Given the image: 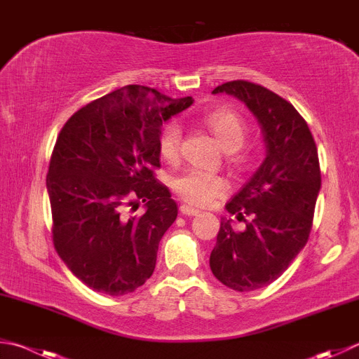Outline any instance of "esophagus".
I'll list each match as a JSON object with an SVG mask.
<instances>
[{"label": "esophagus", "instance_id": "1", "mask_svg": "<svg viewBox=\"0 0 359 359\" xmlns=\"http://www.w3.org/2000/svg\"><path fill=\"white\" fill-rule=\"evenodd\" d=\"M180 213L185 215V217H196V215H199V210L184 204V205H180Z\"/></svg>", "mask_w": 359, "mask_h": 359}]
</instances>
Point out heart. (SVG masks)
<instances>
[{"instance_id": "1", "label": "heart", "mask_w": 359, "mask_h": 359, "mask_svg": "<svg viewBox=\"0 0 359 359\" xmlns=\"http://www.w3.org/2000/svg\"><path fill=\"white\" fill-rule=\"evenodd\" d=\"M204 126L210 130L215 138L226 152H236L246 138V126L242 117L231 109H213L201 117ZM182 128L175 121L168 122L161 130L158 140V152L163 160L175 163L180 155ZM174 191L185 202L196 207L212 204L215 199L224 196L227 191L226 180L218 174L201 169H187L172 182Z\"/></svg>"}]
</instances>
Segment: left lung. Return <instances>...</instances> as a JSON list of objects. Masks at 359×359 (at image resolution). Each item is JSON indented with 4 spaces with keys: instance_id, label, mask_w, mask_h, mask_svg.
I'll use <instances>...</instances> for the list:
<instances>
[{
    "instance_id": "left-lung-1",
    "label": "left lung",
    "mask_w": 359,
    "mask_h": 359,
    "mask_svg": "<svg viewBox=\"0 0 359 359\" xmlns=\"http://www.w3.org/2000/svg\"><path fill=\"white\" fill-rule=\"evenodd\" d=\"M237 97L256 116L266 155L252 177L226 204L237 219L250 216L245 231L221 218L210 254L215 278L237 292L271 284L309 238L322 175L316 141L292 103L260 84L227 81L212 90Z\"/></svg>"
}]
</instances>
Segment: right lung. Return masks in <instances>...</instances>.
I'll use <instances>...</instances> for the list:
<instances>
[{
	"instance_id": "right-lung-1",
	"label": "right lung",
	"mask_w": 359,
	"mask_h": 359,
	"mask_svg": "<svg viewBox=\"0 0 359 359\" xmlns=\"http://www.w3.org/2000/svg\"><path fill=\"white\" fill-rule=\"evenodd\" d=\"M191 103L128 84L78 109L57 136L47 174L53 243L93 290L126 295L152 276L160 240L177 218L154 175L161 127ZM141 200L147 212L130 214Z\"/></svg>"
}]
</instances>
